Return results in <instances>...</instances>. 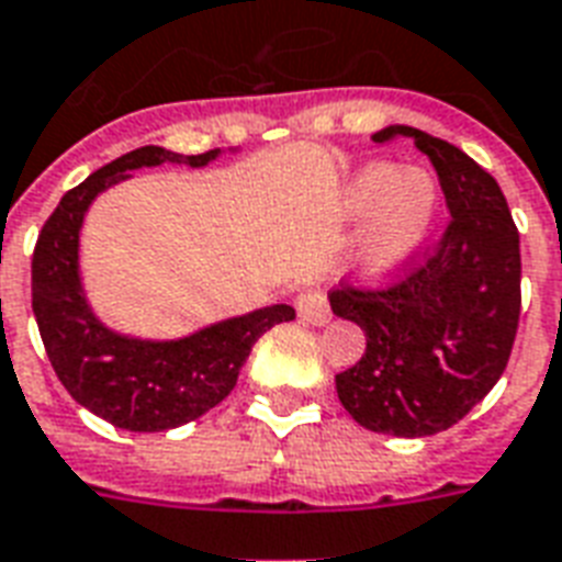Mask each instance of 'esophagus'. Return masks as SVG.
Here are the masks:
<instances>
[{"mask_svg": "<svg viewBox=\"0 0 562 562\" xmlns=\"http://www.w3.org/2000/svg\"><path fill=\"white\" fill-rule=\"evenodd\" d=\"M297 315L306 321V324H312V327H324V324H329V318H333L327 297H324L321 291H306V294H300Z\"/></svg>", "mask_w": 562, "mask_h": 562, "instance_id": "34e87169", "label": "esophagus"}]
</instances>
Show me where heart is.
Masks as SVG:
<instances>
[{"mask_svg": "<svg viewBox=\"0 0 562 562\" xmlns=\"http://www.w3.org/2000/svg\"><path fill=\"white\" fill-rule=\"evenodd\" d=\"M338 209L348 221H366L357 252V277L362 285L383 289L406 271V265L427 241L439 209V191L424 170H401L374 161L359 167L345 182Z\"/></svg>", "mask_w": 562, "mask_h": 562, "instance_id": "obj_1", "label": "heart"}]
</instances>
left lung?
<instances>
[{"mask_svg": "<svg viewBox=\"0 0 562 562\" xmlns=\"http://www.w3.org/2000/svg\"><path fill=\"white\" fill-rule=\"evenodd\" d=\"M392 138H413L430 158L451 224L395 285L329 291L338 318L366 333V353L336 374V392L366 430L418 439L465 418L504 374L519 329L521 252L507 200L474 158L413 126L374 135Z\"/></svg>", "mask_w": 562, "mask_h": 562, "instance_id": "obj_1", "label": "left lung"}]
</instances>
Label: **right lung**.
I'll use <instances>...</instances> for the list:
<instances>
[{"label": "right lung", "mask_w": 562, "mask_h": 562, "mask_svg": "<svg viewBox=\"0 0 562 562\" xmlns=\"http://www.w3.org/2000/svg\"><path fill=\"white\" fill-rule=\"evenodd\" d=\"M217 156L221 149L200 156H179L165 147L132 149L67 191L37 235L32 310L46 357L72 401L120 430L158 434L205 415L233 392L252 345L282 321H294V310L277 303L209 324L191 336L156 341L105 327L88 303L79 238L93 200L140 167H205Z\"/></svg>", "instance_id": "add662e5"}]
</instances>
